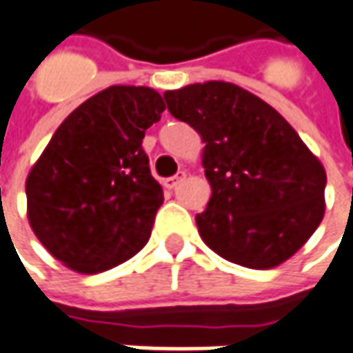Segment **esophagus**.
Instances as JSON below:
<instances>
[{
  "label": "esophagus",
  "mask_w": 353,
  "mask_h": 353,
  "mask_svg": "<svg viewBox=\"0 0 353 353\" xmlns=\"http://www.w3.org/2000/svg\"><path fill=\"white\" fill-rule=\"evenodd\" d=\"M185 172H177L176 176H172V177H168V179H164V185L168 187V189H176L183 179H185Z\"/></svg>",
  "instance_id": "1"
}]
</instances>
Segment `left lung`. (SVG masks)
Listing matches in <instances>:
<instances>
[{
	"label": "left lung",
	"instance_id": "obj_1",
	"mask_svg": "<svg viewBox=\"0 0 353 353\" xmlns=\"http://www.w3.org/2000/svg\"><path fill=\"white\" fill-rule=\"evenodd\" d=\"M170 114L205 143L212 195L196 214L203 241L230 263L278 267L325 214L327 174L296 129L241 86L208 81L166 90Z\"/></svg>",
	"mask_w": 353,
	"mask_h": 353
}]
</instances>
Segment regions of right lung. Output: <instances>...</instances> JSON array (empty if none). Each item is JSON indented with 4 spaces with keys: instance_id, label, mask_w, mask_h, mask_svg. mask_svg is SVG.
<instances>
[{
    "instance_id": "right-lung-1",
    "label": "right lung",
    "mask_w": 353,
    "mask_h": 353,
    "mask_svg": "<svg viewBox=\"0 0 353 353\" xmlns=\"http://www.w3.org/2000/svg\"><path fill=\"white\" fill-rule=\"evenodd\" d=\"M166 110L148 86H110L73 110L26 177L28 222L65 267L94 274L146 245L162 187L143 150Z\"/></svg>"
}]
</instances>
